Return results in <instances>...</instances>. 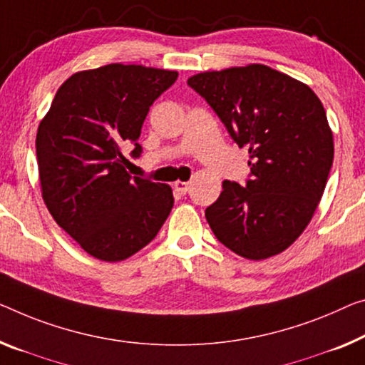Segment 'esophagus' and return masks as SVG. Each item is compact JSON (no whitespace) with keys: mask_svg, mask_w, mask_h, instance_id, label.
<instances>
[{"mask_svg":"<svg viewBox=\"0 0 365 365\" xmlns=\"http://www.w3.org/2000/svg\"><path fill=\"white\" fill-rule=\"evenodd\" d=\"M173 186H175V189L178 190L179 194H186L187 190H189V186H190V184H189V182H186V181H176L175 184H173Z\"/></svg>","mask_w":365,"mask_h":365,"instance_id":"1","label":"esophagus"}]
</instances>
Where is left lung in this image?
Here are the masks:
<instances>
[{"label": "left lung", "mask_w": 365, "mask_h": 365, "mask_svg": "<svg viewBox=\"0 0 365 365\" xmlns=\"http://www.w3.org/2000/svg\"><path fill=\"white\" fill-rule=\"evenodd\" d=\"M187 85L251 158L246 187L223 181L220 197L205 209L212 232L246 259L282 253L310 223L333 165L322 101L305 83L261 63L197 73Z\"/></svg>", "instance_id": "8db88e82"}]
</instances>
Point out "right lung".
<instances>
[{
  "label": "right lung",
  "instance_id": "right-lung-1",
  "mask_svg": "<svg viewBox=\"0 0 365 365\" xmlns=\"http://www.w3.org/2000/svg\"><path fill=\"white\" fill-rule=\"evenodd\" d=\"M178 71L110 63L78 71L58 88L36 137L50 215L96 259L124 261L160 232L175 204L168 184L130 176L124 142L137 143L155 99Z\"/></svg>",
  "mask_w": 365,
  "mask_h": 365
}]
</instances>
